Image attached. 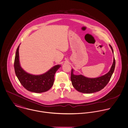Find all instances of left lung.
<instances>
[{"label": "left lung", "mask_w": 128, "mask_h": 128, "mask_svg": "<svg viewBox=\"0 0 128 128\" xmlns=\"http://www.w3.org/2000/svg\"><path fill=\"white\" fill-rule=\"evenodd\" d=\"M110 47L114 53L112 46ZM115 66V60L114 58V62L110 71L104 75L96 78H88L84 76L74 75L73 74V70L71 71V80L72 85L78 91L90 94L99 91L108 84L114 73Z\"/></svg>", "instance_id": "8db88e82"}]
</instances>
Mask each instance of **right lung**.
<instances>
[{"mask_svg":"<svg viewBox=\"0 0 128 128\" xmlns=\"http://www.w3.org/2000/svg\"><path fill=\"white\" fill-rule=\"evenodd\" d=\"M19 46L16 49L14 61V71L18 80L22 85L29 91L42 93L48 91L54 84V74L61 66L56 65L41 75L29 74L24 71L20 66L18 54Z\"/></svg>","mask_w":128,"mask_h":128,"instance_id":"obj_1","label":"right lung"}]
</instances>
